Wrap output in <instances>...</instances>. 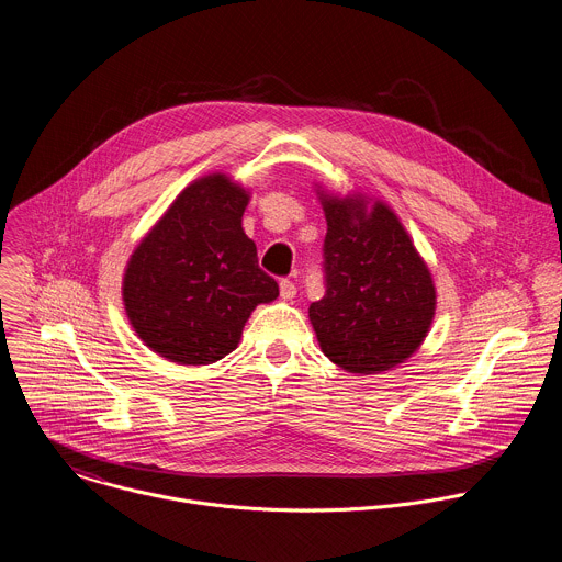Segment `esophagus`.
<instances>
[{
  "mask_svg": "<svg viewBox=\"0 0 562 562\" xmlns=\"http://www.w3.org/2000/svg\"><path fill=\"white\" fill-rule=\"evenodd\" d=\"M280 295H282L284 300H291V297L295 295V284H293L289 278H282V280H280Z\"/></svg>",
  "mask_w": 562,
  "mask_h": 562,
  "instance_id": "1",
  "label": "esophagus"
}]
</instances>
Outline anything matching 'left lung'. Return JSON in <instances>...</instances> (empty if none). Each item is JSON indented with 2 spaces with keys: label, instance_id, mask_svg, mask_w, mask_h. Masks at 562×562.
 <instances>
[{
  "label": "left lung",
  "instance_id": "left-lung-1",
  "mask_svg": "<svg viewBox=\"0 0 562 562\" xmlns=\"http://www.w3.org/2000/svg\"><path fill=\"white\" fill-rule=\"evenodd\" d=\"M325 200V297L308 306L325 356L351 373L386 371L425 340L436 308L429 269L393 211Z\"/></svg>",
  "mask_w": 562,
  "mask_h": 562
}]
</instances>
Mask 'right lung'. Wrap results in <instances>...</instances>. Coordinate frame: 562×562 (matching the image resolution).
Instances as JSON below:
<instances>
[{
	"mask_svg": "<svg viewBox=\"0 0 562 562\" xmlns=\"http://www.w3.org/2000/svg\"><path fill=\"white\" fill-rule=\"evenodd\" d=\"M249 195L224 176L187 187L131 256L124 306L135 334L180 364L231 353L251 311L278 297L243 231Z\"/></svg>",
	"mask_w": 562,
	"mask_h": 562,
	"instance_id": "right-lung-1",
	"label": "right lung"
}]
</instances>
